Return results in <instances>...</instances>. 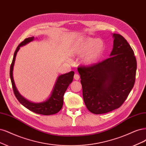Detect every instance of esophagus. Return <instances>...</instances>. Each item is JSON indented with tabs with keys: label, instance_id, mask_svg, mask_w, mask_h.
<instances>
[{
	"label": "esophagus",
	"instance_id": "esophagus-1",
	"mask_svg": "<svg viewBox=\"0 0 146 146\" xmlns=\"http://www.w3.org/2000/svg\"><path fill=\"white\" fill-rule=\"evenodd\" d=\"M74 79L75 80H78L80 79V75L78 74H75V75H74Z\"/></svg>",
	"mask_w": 146,
	"mask_h": 146
}]
</instances>
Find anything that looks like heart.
<instances>
[{"label":"heart","instance_id":"obj_1","mask_svg":"<svg viewBox=\"0 0 146 146\" xmlns=\"http://www.w3.org/2000/svg\"><path fill=\"white\" fill-rule=\"evenodd\" d=\"M105 43L102 39L88 38L78 44L75 48V55L82 57L83 63L86 66L96 63L102 56Z\"/></svg>","mask_w":146,"mask_h":146}]
</instances>
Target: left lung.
<instances>
[{
  "instance_id": "8db88e82",
  "label": "left lung",
  "mask_w": 146,
  "mask_h": 146,
  "mask_svg": "<svg viewBox=\"0 0 146 146\" xmlns=\"http://www.w3.org/2000/svg\"><path fill=\"white\" fill-rule=\"evenodd\" d=\"M110 57L88 67H80L83 100L88 109L102 114L119 108L132 89L137 60L131 46L122 36L112 34Z\"/></svg>"
}]
</instances>
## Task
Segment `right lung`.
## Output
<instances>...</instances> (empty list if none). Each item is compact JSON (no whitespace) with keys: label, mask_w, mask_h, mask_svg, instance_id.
<instances>
[{"label":"right lung","mask_w":146,"mask_h":146,"mask_svg":"<svg viewBox=\"0 0 146 146\" xmlns=\"http://www.w3.org/2000/svg\"><path fill=\"white\" fill-rule=\"evenodd\" d=\"M34 37H31L25 38L24 41L21 42L17 47L14 54V57L12 63L10 66V78L13 86V91L15 96L23 106H25L31 111L38 114L44 115H50L57 113L62 109L63 104V96L64 94L73 80L74 72L71 71L68 73L62 74L57 77L56 82L54 84L53 89L51 91V95L46 100L40 103H33L29 102V100L24 98L19 93L16 86L13 78V68L16 60V57L17 52L21 46H25L28 43L34 40Z\"/></svg>","instance_id":"1"}]
</instances>
